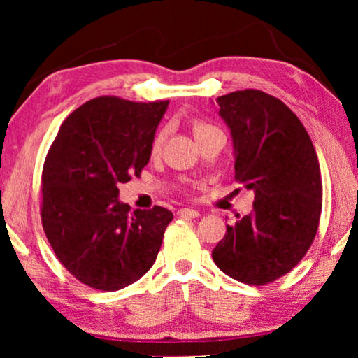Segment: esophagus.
<instances>
[{
  "instance_id": "1",
  "label": "esophagus",
  "mask_w": 358,
  "mask_h": 358,
  "mask_svg": "<svg viewBox=\"0 0 358 358\" xmlns=\"http://www.w3.org/2000/svg\"><path fill=\"white\" fill-rule=\"evenodd\" d=\"M178 217L197 218V217H200V213L197 212V210H194V208H179L178 210Z\"/></svg>"
}]
</instances>
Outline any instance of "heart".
<instances>
[{
	"label": "heart",
	"instance_id": "b5f03b06",
	"mask_svg": "<svg viewBox=\"0 0 358 358\" xmlns=\"http://www.w3.org/2000/svg\"><path fill=\"white\" fill-rule=\"evenodd\" d=\"M190 129H192V134L195 136V140H200L202 136L212 134V131H222L220 129H217L215 125L208 124V122H205L202 119H192V120H190ZM164 138H166L164 129L156 131L153 140H151V146H150L151 153H153V155L159 153L161 148H163V145H164Z\"/></svg>",
	"mask_w": 358,
	"mask_h": 358
}]
</instances>
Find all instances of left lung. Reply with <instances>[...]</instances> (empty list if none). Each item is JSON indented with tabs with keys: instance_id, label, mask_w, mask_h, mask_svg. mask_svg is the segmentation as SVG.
Here are the masks:
<instances>
[{
	"instance_id": "8db88e82",
	"label": "left lung",
	"mask_w": 358,
	"mask_h": 358,
	"mask_svg": "<svg viewBox=\"0 0 358 358\" xmlns=\"http://www.w3.org/2000/svg\"><path fill=\"white\" fill-rule=\"evenodd\" d=\"M217 102L231 130L234 179L254 190V210L227 224L212 257L234 280L267 285L296 267L315 241L322 208L320 161L300 119L277 97L244 90Z\"/></svg>"
}]
</instances>
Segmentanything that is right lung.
<instances>
[{
    "label": "right lung",
    "mask_w": 358,
    "mask_h": 358,
    "mask_svg": "<svg viewBox=\"0 0 358 358\" xmlns=\"http://www.w3.org/2000/svg\"><path fill=\"white\" fill-rule=\"evenodd\" d=\"M169 101L101 96L63 120L42 169L41 218L62 266L102 292L129 287L150 271L173 213L131 212L119 185L140 178Z\"/></svg>",
    "instance_id": "obj_1"
}]
</instances>
